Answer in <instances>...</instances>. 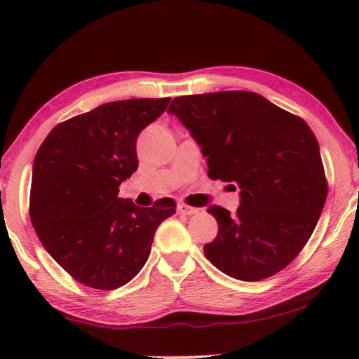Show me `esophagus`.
<instances>
[{
	"mask_svg": "<svg viewBox=\"0 0 359 359\" xmlns=\"http://www.w3.org/2000/svg\"><path fill=\"white\" fill-rule=\"evenodd\" d=\"M177 212L184 214V216H192V214L197 212V209L191 208V205H187V204H179L177 205Z\"/></svg>",
	"mask_w": 359,
	"mask_h": 359,
	"instance_id": "obj_1",
	"label": "esophagus"
}]
</instances>
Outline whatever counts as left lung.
<instances>
[{
	"label": "left lung",
	"mask_w": 359,
	"mask_h": 359,
	"mask_svg": "<svg viewBox=\"0 0 359 359\" xmlns=\"http://www.w3.org/2000/svg\"><path fill=\"white\" fill-rule=\"evenodd\" d=\"M168 113L201 147L208 175L240 189L236 214L208 208L219 229L204 245L205 258L245 282L285 269L311 238L327 197L319 143L307 123L248 90L175 97Z\"/></svg>",
	"instance_id": "1"
}]
</instances>
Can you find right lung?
<instances>
[{"label":"right lung","instance_id":"add662e5","mask_svg":"<svg viewBox=\"0 0 359 359\" xmlns=\"http://www.w3.org/2000/svg\"><path fill=\"white\" fill-rule=\"evenodd\" d=\"M170 97L106 102L57 125L39 148L32 172L30 219L43 248L84 285L114 290L147 263L172 199L138 208L118 197L138 168L137 138Z\"/></svg>","mask_w":359,"mask_h":359}]
</instances>
